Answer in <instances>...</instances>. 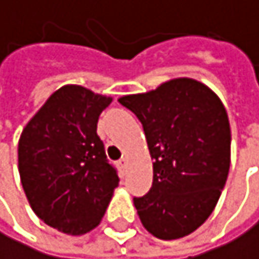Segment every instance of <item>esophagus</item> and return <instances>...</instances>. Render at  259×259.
Segmentation results:
<instances>
[{
    "mask_svg": "<svg viewBox=\"0 0 259 259\" xmlns=\"http://www.w3.org/2000/svg\"><path fill=\"white\" fill-rule=\"evenodd\" d=\"M118 167H119V171L124 174V172H125V169H127V160H125V158L119 160V161H118Z\"/></svg>",
    "mask_w": 259,
    "mask_h": 259,
    "instance_id": "obj_1",
    "label": "esophagus"
}]
</instances>
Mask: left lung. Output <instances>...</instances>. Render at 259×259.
<instances>
[{
  "instance_id": "left-lung-1",
  "label": "left lung",
  "mask_w": 259,
  "mask_h": 259,
  "mask_svg": "<svg viewBox=\"0 0 259 259\" xmlns=\"http://www.w3.org/2000/svg\"><path fill=\"white\" fill-rule=\"evenodd\" d=\"M143 124L154 182L134 203L143 227L164 241L191 235L210 218L230 171L232 132L219 96L191 77L118 99Z\"/></svg>"
}]
</instances>
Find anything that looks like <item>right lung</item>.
I'll return each instance as SVG.
<instances>
[{
	"instance_id": "right-lung-1",
	"label": "right lung",
	"mask_w": 259,
	"mask_h": 259,
	"mask_svg": "<svg viewBox=\"0 0 259 259\" xmlns=\"http://www.w3.org/2000/svg\"><path fill=\"white\" fill-rule=\"evenodd\" d=\"M112 101L82 85H63L20 135L18 172L27 202L65 235L95 230L119 185L96 134L99 115Z\"/></svg>"
}]
</instances>
